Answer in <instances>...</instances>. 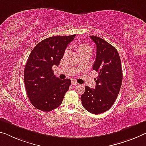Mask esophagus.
<instances>
[{"instance_id":"1","label":"esophagus","mask_w":146,"mask_h":146,"mask_svg":"<svg viewBox=\"0 0 146 146\" xmlns=\"http://www.w3.org/2000/svg\"><path fill=\"white\" fill-rule=\"evenodd\" d=\"M72 84L73 86H76V85H78V83L76 82V81L73 80V81H72Z\"/></svg>"}]
</instances>
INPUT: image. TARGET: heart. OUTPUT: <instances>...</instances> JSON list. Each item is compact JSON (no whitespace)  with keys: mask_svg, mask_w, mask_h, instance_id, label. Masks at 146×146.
<instances>
[{"mask_svg":"<svg viewBox=\"0 0 146 146\" xmlns=\"http://www.w3.org/2000/svg\"><path fill=\"white\" fill-rule=\"evenodd\" d=\"M78 49L81 54H82V53H91V47L87 44H82L79 45V46H78ZM70 48H67L65 51V52H64V55L66 56L68 55V53H70Z\"/></svg>","mask_w":146,"mask_h":146,"instance_id":"1","label":"heart"}]
</instances>
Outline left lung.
Returning <instances> with one entry per match:
<instances>
[{"label": "left lung", "instance_id": "obj_1", "mask_svg": "<svg viewBox=\"0 0 146 146\" xmlns=\"http://www.w3.org/2000/svg\"><path fill=\"white\" fill-rule=\"evenodd\" d=\"M91 38L96 46V59L93 69L98 72L96 86H85L82 105L93 114L106 111L113 104L119 93L123 80L121 62L116 49L104 40L95 36Z\"/></svg>", "mask_w": 146, "mask_h": 146}]
</instances>
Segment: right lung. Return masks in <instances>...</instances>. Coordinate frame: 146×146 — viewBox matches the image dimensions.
<instances>
[{"instance_id":"1","label":"right lung","mask_w":146,"mask_h":146,"mask_svg":"<svg viewBox=\"0 0 146 146\" xmlns=\"http://www.w3.org/2000/svg\"><path fill=\"white\" fill-rule=\"evenodd\" d=\"M76 35L55 36L42 40L29 56L24 70V83L33 106L43 111L59 107L71 84L70 79L60 80L52 66H59L68 44Z\"/></svg>"}]
</instances>
